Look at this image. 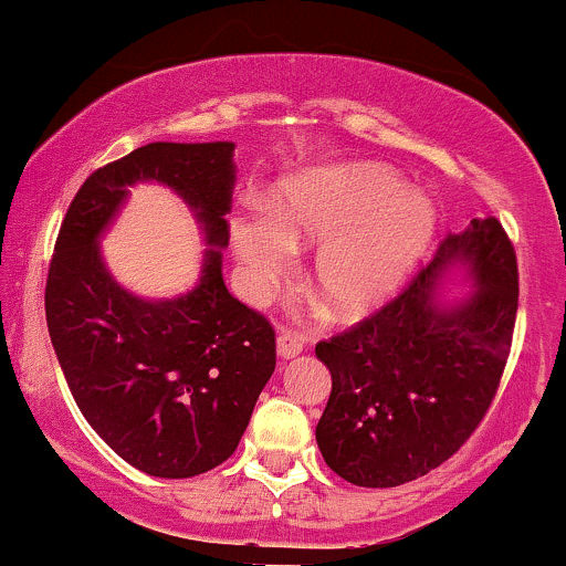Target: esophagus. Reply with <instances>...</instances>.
<instances>
[{
  "label": "esophagus",
  "instance_id": "34e87169",
  "mask_svg": "<svg viewBox=\"0 0 566 566\" xmlns=\"http://www.w3.org/2000/svg\"><path fill=\"white\" fill-rule=\"evenodd\" d=\"M302 347H304V342L300 339V336H294V334H281V336H277V355H281L283 360L296 358V355L302 353Z\"/></svg>",
  "mask_w": 566,
  "mask_h": 566
}]
</instances>
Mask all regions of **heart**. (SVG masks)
I'll list each match as a JSON object with an SVG mask.
<instances>
[{
	"instance_id": "heart-1",
	"label": "heart",
	"mask_w": 566,
	"mask_h": 566,
	"mask_svg": "<svg viewBox=\"0 0 566 566\" xmlns=\"http://www.w3.org/2000/svg\"><path fill=\"white\" fill-rule=\"evenodd\" d=\"M430 234V202L374 163L302 170L283 184L272 211L253 206L230 224L243 285L256 300L285 275L294 249L317 245L310 285L336 317L382 304L420 262Z\"/></svg>"
}]
</instances>
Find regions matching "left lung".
<instances>
[{"label": "left lung", "mask_w": 566, "mask_h": 566, "mask_svg": "<svg viewBox=\"0 0 566 566\" xmlns=\"http://www.w3.org/2000/svg\"><path fill=\"white\" fill-rule=\"evenodd\" d=\"M476 291L452 308L433 300L452 263ZM518 310L516 251L494 216L449 232L396 300L315 345L332 396L315 428L323 460L355 486H401L447 462L486 417Z\"/></svg>", "instance_id": "obj_1"}]
</instances>
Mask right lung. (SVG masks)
<instances>
[{"label": "right lung", "mask_w": 566, "mask_h": 566, "mask_svg": "<svg viewBox=\"0 0 566 566\" xmlns=\"http://www.w3.org/2000/svg\"><path fill=\"white\" fill-rule=\"evenodd\" d=\"M234 144H146L93 170L55 240L44 315L69 390L91 428L138 471L189 479L221 465L275 371V328L221 277ZM136 180H157L193 208L214 249L201 283L176 301H142L97 251Z\"/></svg>", "instance_id": "obj_1"}]
</instances>
